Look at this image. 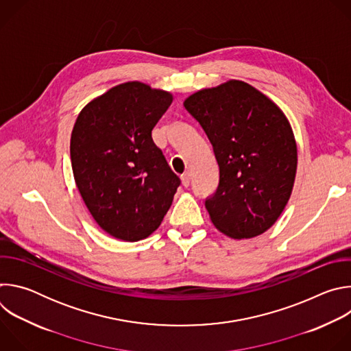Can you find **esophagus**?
Listing matches in <instances>:
<instances>
[{
  "label": "esophagus",
  "instance_id": "obj_1",
  "mask_svg": "<svg viewBox=\"0 0 351 351\" xmlns=\"http://www.w3.org/2000/svg\"><path fill=\"white\" fill-rule=\"evenodd\" d=\"M190 180H191L190 173H184V175H182V183H183V186H184V187H187V186L190 184Z\"/></svg>",
  "mask_w": 351,
  "mask_h": 351
}]
</instances>
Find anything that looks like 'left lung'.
Wrapping results in <instances>:
<instances>
[{
  "mask_svg": "<svg viewBox=\"0 0 351 351\" xmlns=\"http://www.w3.org/2000/svg\"><path fill=\"white\" fill-rule=\"evenodd\" d=\"M187 112L213 144L217 191L206 198L215 228L233 239L268 230L285 210L297 169V145L280 108L241 80L191 94Z\"/></svg>",
  "mask_w": 351,
  "mask_h": 351,
  "instance_id": "1",
  "label": "left lung"
}]
</instances>
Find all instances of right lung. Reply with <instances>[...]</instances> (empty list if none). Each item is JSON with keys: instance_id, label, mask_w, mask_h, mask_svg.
<instances>
[{"instance_id": "obj_1", "label": "right lung", "mask_w": 351, "mask_h": 351, "mask_svg": "<svg viewBox=\"0 0 351 351\" xmlns=\"http://www.w3.org/2000/svg\"><path fill=\"white\" fill-rule=\"evenodd\" d=\"M171 103L168 91L128 82L90 101L75 122L76 186L99 228L117 239L152 234L180 184L152 136Z\"/></svg>"}]
</instances>
